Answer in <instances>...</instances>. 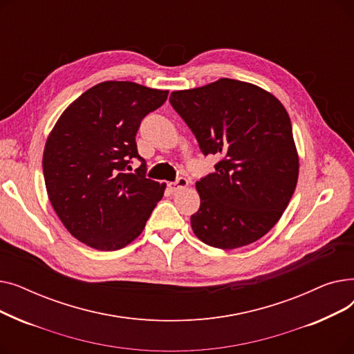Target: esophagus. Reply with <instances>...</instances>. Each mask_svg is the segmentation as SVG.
I'll return each mask as SVG.
<instances>
[{
    "mask_svg": "<svg viewBox=\"0 0 354 354\" xmlns=\"http://www.w3.org/2000/svg\"><path fill=\"white\" fill-rule=\"evenodd\" d=\"M188 179L187 178H178L175 182H169L167 183V188H169L172 192H176L182 188H187L188 187Z\"/></svg>",
    "mask_w": 354,
    "mask_h": 354,
    "instance_id": "34e87169",
    "label": "esophagus"
}]
</instances>
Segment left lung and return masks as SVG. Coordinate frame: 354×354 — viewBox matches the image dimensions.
Masks as SVG:
<instances>
[{"label": "left lung", "instance_id": "obj_1", "mask_svg": "<svg viewBox=\"0 0 354 354\" xmlns=\"http://www.w3.org/2000/svg\"><path fill=\"white\" fill-rule=\"evenodd\" d=\"M169 102L201 152L221 158L196 182L194 234L221 250L255 243L281 218L299 179L287 110L264 88L232 79L172 91Z\"/></svg>", "mask_w": 354, "mask_h": 354}]
</instances>
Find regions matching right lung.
Segmentation results:
<instances>
[{"instance_id": "add662e5", "label": "right lung", "mask_w": 354, "mask_h": 354, "mask_svg": "<svg viewBox=\"0 0 354 354\" xmlns=\"http://www.w3.org/2000/svg\"><path fill=\"white\" fill-rule=\"evenodd\" d=\"M167 93L103 82L86 90L54 124L43 155L46 189L63 225L83 244L100 251L126 247L162 199L166 185L146 178L135 136ZM135 158L142 163L130 174Z\"/></svg>"}]
</instances>
